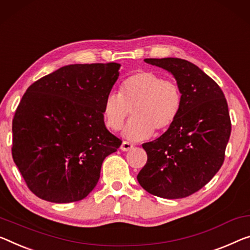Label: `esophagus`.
<instances>
[{
	"label": "esophagus",
	"instance_id": "esophagus-1",
	"mask_svg": "<svg viewBox=\"0 0 250 250\" xmlns=\"http://www.w3.org/2000/svg\"><path fill=\"white\" fill-rule=\"evenodd\" d=\"M133 146L134 145L130 143V142H127V141H124L122 143V145H121V149L122 151H129V149H132L133 148Z\"/></svg>",
	"mask_w": 250,
	"mask_h": 250
}]
</instances>
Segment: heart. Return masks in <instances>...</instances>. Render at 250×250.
<instances>
[{
  "mask_svg": "<svg viewBox=\"0 0 250 250\" xmlns=\"http://www.w3.org/2000/svg\"><path fill=\"white\" fill-rule=\"evenodd\" d=\"M182 90L173 80L164 79L153 71L141 70L123 80L118 95L109 94L103 106L105 124L120 130L132 110L133 118L126 125L124 135L142 141L154 129L162 133L174 124L181 112Z\"/></svg>",
  "mask_w": 250,
  "mask_h": 250,
  "instance_id": "heart-1",
  "label": "heart"
}]
</instances>
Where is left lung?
<instances>
[{
    "instance_id": "left-lung-1",
    "label": "left lung",
    "mask_w": 250,
    "mask_h": 250,
    "mask_svg": "<svg viewBox=\"0 0 250 250\" xmlns=\"http://www.w3.org/2000/svg\"><path fill=\"white\" fill-rule=\"evenodd\" d=\"M170 71L182 90L181 112L159 138L142 144L147 162L137 181L148 193L181 199L208 183L225 161L231 121L221 88L190 61L144 59Z\"/></svg>"
}]
</instances>
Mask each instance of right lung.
I'll use <instances>...</instances> for the list:
<instances>
[{"instance_id": "obj_1", "label": "right lung", "mask_w": 250, "mask_h": 250, "mask_svg": "<svg viewBox=\"0 0 250 250\" xmlns=\"http://www.w3.org/2000/svg\"><path fill=\"white\" fill-rule=\"evenodd\" d=\"M121 64H69L33 83L12 121V157L42 200H83L97 184L103 161L122 140L104 123L103 106Z\"/></svg>"}]
</instances>
